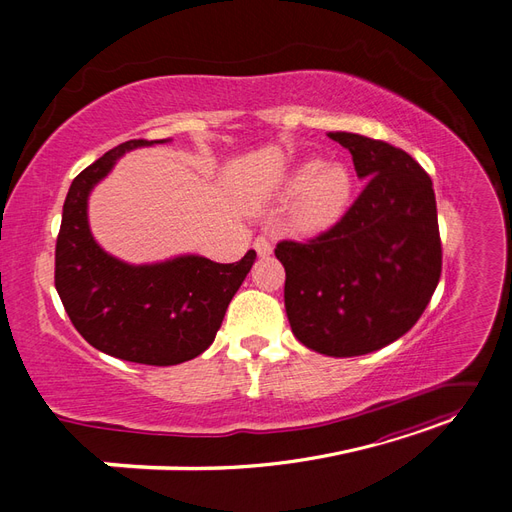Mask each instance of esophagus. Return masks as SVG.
<instances>
[{"label": "esophagus", "mask_w": 512, "mask_h": 512, "mask_svg": "<svg viewBox=\"0 0 512 512\" xmlns=\"http://www.w3.org/2000/svg\"><path fill=\"white\" fill-rule=\"evenodd\" d=\"M254 250H256V254L258 256H271V252H273V243L269 241V239H265V237H258L256 241H254Z\"/></svg>", "instance_id": "1"}]
</instances>
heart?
Instances as JSON below:
<instances>
[{
  "instance_id": "heart-1",
  "label": "heart",
  "mask_w": 512,
  "mask_h": 512,
  "mask_svg": "<svg viewBox=\"0 0 512 512\" xmlns=\"http://www.w3.org/2000/svg\"><path fill=\"white\" fill-rule=\"evenodd\" d=\"M294 198L292 218L301 230L316 232L331 228L350 205L352 175L339 162L307 160L292 170L284 185Z\"/></svg>"
}]
</instances>
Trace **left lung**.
Returning a JSON list of instances; mask_svg holds the SVG:
<instances>
[{"label":"left lung","instance_id":"obj_1","mask_svg":"<svg viewBox=\"0 0 512 512\" xmlns=\"http://www.w3.org/2000/svg\"><path fill=\"white\" fill-rule=\"evenodd\" d=\"M329 138L352 153L365 190L331 230L277 243L275 256L294 337L320 354L359 356L408 333L440 282L436 194L404 149L352 132Z\"/></svg>","mask_w":512,"mask_h":512}]
</instances>
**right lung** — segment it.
<instances>
[{"mask_svg": "<svg viewBox=\"0 0 512 512\" xmlns=\"http://www.w3.org/2000/svg\"><path fill=\"white\" fill-rule=\"evenodd\" d=\"M156 143L168 138L123 143L72 181L55 247V288L74 329L91 346L121 361L166 367L190 361L213 344L256 252L232 265L198 254L130 265L102 250L87 218L91 190L123 153Z\"/></svg>", "mask_w": 512, "mask_h": 512, "instance_id": "1", "label": "right lung"}]
</instances>
